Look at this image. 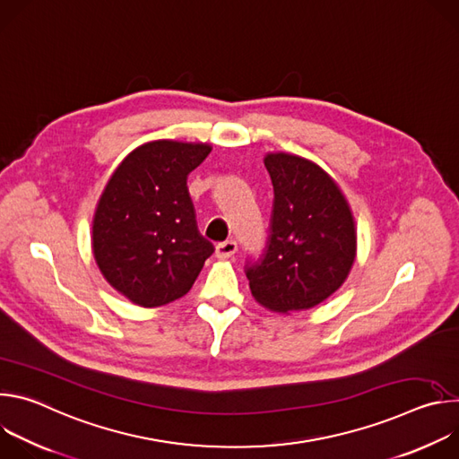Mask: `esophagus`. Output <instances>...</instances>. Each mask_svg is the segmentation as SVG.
I'll return each mask as SVG.
<instances>
[{
    "instance_id": "esophagus-1",
    "label": "esophagus",
    "mask_w": 459,
    "mask_h": 459,
    "mask_svg": "<svg viewBox=\"0 0 459 459\" xmlns=\"http://www.w3.org/2000/svg\"><path fill=\"white\" fill-rule=\"evenodd\" d=\"M236 252H238V243L232 241V239L223 241V243H220V245L216 247V257H220V259H229V257H232Z\"/></svg>"
}]
</instances>
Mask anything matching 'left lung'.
<instances>
[{"label":"left lung","instance_id":"left-lung-1","mask_svg":"<svg viewBox=\"0 0 459 459\" xmlns=\"http://www.w3.org/2000/svg\"><path fill=\"white\" fill-rule=\"evenodd\" d=\"M274 186L267 250L247 265L254 299L273 312L308 310L347 280L358 248L356 221L333 176L314 161L269 152Z\"/></svg>","mask_w":459,"mask_h":459}]
</instances>
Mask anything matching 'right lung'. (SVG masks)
<instances>
[{"instance_id":"add662e5","label":"right lung","mask_w":459,"mask_h":459,"mask_svg":"<svg viewBox=\"0 0 459 459\" xmlns=\"http://www.w3.org/2000/svg\"><path fill=\"white\" fill-rule=\"evenodd\" d=\"M209 143L156 140L140 145L107 181L92 220V252L103 278L134 305L183 298L214 252L195 225L186 176Z\"/></svg>"}]
</instances>
